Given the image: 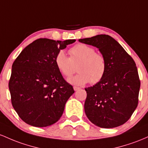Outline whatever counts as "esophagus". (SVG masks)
Instances as JSON below:
<instances>
[{
    "mask_svg": "<svg viewBox=\"0 0 148 148\" xmlns=\"http://www.w3.org/2000/svg\"><path fill=\"white\" fill-rule=\"evenodd\" d=\"M73 89L75 91H77V90H79V87H75H75H73Z\"/></svg>",
    "mask_w": 148,
    "mask_h": 148,
    "instance_id": "1",
    "label": "esophagus"
}]
</instances>
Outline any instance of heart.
I'll return each instance as SVG.
<instances>
[{
    "label": "heart",
    "mask_w": 148,
    "mask_h": 148,
    "mask_svg": "<svg viewBox=\"0 0 148 148\" xmlns=\"http://www.w3.org/2000/svg\"><path fill=\"white\" fill-rule=\"evenodd\" d=\"M70 57L63 50L56 54L55 65L59 72L65 77H70L77 66L78 73L68 79L71 84L77 86L84 85L88 82L94 84L103 77L107 69L106 58L101 53L95 52L90 45L78 43L69 49Z\"/></svg>",
    "instance_id": "heart-1"
}]
</instances>
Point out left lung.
I'll return each mask as SVG.
<instances>
[{
  "instance_id": "obj_1",
  "label": "left lung",
  "mask_w": 148,
  "mask_h": 148,
  "mask_svg": "<svg viewBox=\"0 0 148 148\" xmlns=\"http://www.w3.org/2000/svg\"><path fill=\"white\" fill-rule=\"evenodd\" d=\"M79 41L99 48L107 63L102 79L85 88L86 115L91 122L101 128L122 125L129 120L138 103L140 82L135 61L108 35H97Z\"/></svg>"
}]
</instances>
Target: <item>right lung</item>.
I'll return each instance as SVG.
<instances>
[{"label":"right lung","instance_id":"obj_1","mask_svg":"<svg viewBox=\"0 0 148 148\" xmlns=\"http://www.w3.org/2000/svg\"><path fill=\"white\" fill-rule=\"evenodd\" d=\"M75 42L39 38L13 63L9 81L12 105L26 124L45 127L60 119L74 90L57 69L54 59L61 49Z\"/></svg>","mask_w":148,"mask_h":148}]
</instances>
